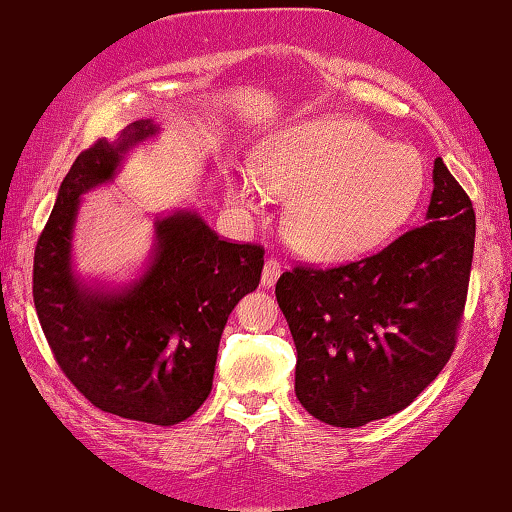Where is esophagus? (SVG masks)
Listing matches in <instances>:
<instances>
[{
  "instance_id": "obj_1",
  "label": "esophagus",
  "mask_w": 512,
  "mask_h": 512,
  "mask_svg": "<svg viewBox=\"0 0 512 512\" xmlns=\"http://www.w3.org/2000/svg\"><path fill=\"white\" fill-rule=\"evenodd\" d=\"M278 275H280V262H278V259L269 257L264 262V269H262V285L273 287V282L278 280Z\"/></svg>"
}]
</instances>
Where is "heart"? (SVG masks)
I'll return each instance as SVG.
<instances>
[{"label":"heart","mask_w":512,"mask_h":512,"mask_svg":"<svg viewBox=\"0 0 512 512\" xmlns=\"http://www.w3.org/2000/svg\"><path fill=\"white\" fill-rule=\"evenodd\" d=\"M257 186L289 199L282 227L291 246L316 259H342L399 225L424 186V161L385 143L369 125L321 118L280 132L257 154ZM255 182L230 186V200L255 212Z\"/></svg>","instance_id":"heart-1"}]
</instances>
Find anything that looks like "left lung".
<instances>
[{"mask_svg": "<svg viewBox=\"0 0 512 512\" xmlns=\"http://www.w3.org/2000/svg\"><path fill=\"white\" fill-rule=\"evenodd\" d=\"M474 237L472 200L437 157L424 223L355 262L280 275L296 396L312 417L358 428L408 408L433 383L456 348Z\"/></svg>", "mask_w": 512, "mask_h": 512, "instance_id": "8db88e82", "label": "left lung"}]
</instances>
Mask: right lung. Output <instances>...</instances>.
Here are the masks:
<instances>
[{
  "instance_id": "add662e5",
  "label": "right lung",
  "mask_w": 512,
  "mask_h": 512,
  "mask_svg": "<svg viewBox=\"0 0 512 512\" xmlns=\"http://www.w3.org/2000/svg\"><path fill=\"white\" fill-rule=\"evenodd\" d=\"M157 134L136 120L75 159L34 255V305L56 362L95 408L173 426L212 392L227 316L255 291L264 248L223 241L196 212L154 216L150 250L132 271L84 280L72 266L79 198L111 182L132 145Z\"/></svg>"
}]
</instances>
